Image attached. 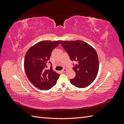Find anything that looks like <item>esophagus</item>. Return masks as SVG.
<instances>
[{"label":"esophagus","instance_id":"obj_1","mask_svg":"<svg viewBox=\"0 0 124 124\" xmlns=\"http://www.w3.org/2000/svg\"><path fill=\"white\" fill-rule=\"evenodd\" d=\"M67 70V69L64 68V69H63V70H62V72H66Z\"/></svg>","mask_w":124,"mask_h":124}]
</instances>
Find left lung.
<instances>
[{"mask_svg":"<svg viewBox=\"0 0 124 124\" xmlns=\"http://www.w3.org/2000/svg\"><path fill=\"white\" fill-rule=\"evenodd\" d=\"M63 48L72 61L77 62L73 68L76 77L70 80L71 84L85 88L95 80L99 70V60L95 48L81 40L61 41Z\"/></svg>","mask_w":124,"mask_h":124,"instance_id":"left-lung-1","label":"left lung"}]
</instances>
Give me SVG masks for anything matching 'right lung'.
<instances>
[{"mask_svg":"<svg viewBox=\"0 0 124 124\" xmlns=\"http://www.w3.org/2000/svg\"><path fill=\"white\" fill-rule=\"evenodd\" d=\"M60 43L58 41H42L30 47L24 59V70L30 82L41 90H48L54 86L59 77L55 72L49 61L52 51ZM51 65L46 70V63Z\"/></svg>","mask_w":124,"mask_h":124,"instance_id":"1","label":"right lung"}]
</instances>
